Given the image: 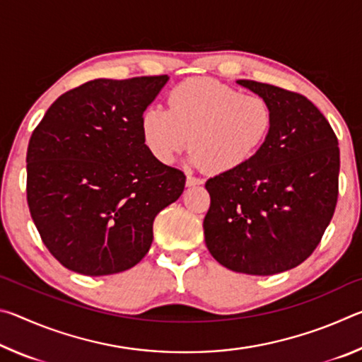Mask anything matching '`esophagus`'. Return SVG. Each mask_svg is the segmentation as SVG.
<instances>
[{
    "mask_svg": "<svg viewBox=\"0 0 362 362\" xmlns=\"http://www.w3.org/2000/svg\"><path fill=\"white\" fill-rule=\"evenodd\" d=\"M203 183V179H199V177H194L192 174H187V185L188 187H193V185H201Z\"/></svg>",
    "mask_w": 362,
    "mask_h": 362,
    "instance_id": "34e87169",
    "label": "esophagus"
}]
</instances>
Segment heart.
<instances>
[{"label": "heart", "instance_id": "heart-1", "mask_svg": "<svg viewBox=\"0 0 362 362\" xmlns=\"http://www.w3.org/2000/svg\"><path fill=\"white\" fill-rule=\"evenodd\" d=\"M273 118L265 97L243 94L212 78H193L170 90L168 110H145L142 134L159 163H173L189 137V161L207 164L214 174H230L259 153Z\"/></svg>", "mask_w": 362, "mask_h": 362}]
</instances>
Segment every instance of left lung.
<instances>
[{
	"instance_id": "obj_1",
	"label": "left lung",
	"mask_w": 362,
	"mask_h": 362,
	"mask_svg": "<svg viewBox=\"0 0 362 362\" xmlns=\"http://www.w3.org/2000/svg\"><path fill=\"white\" fill-rule=\"evenodd\" d=\"M236 83L272 103L273 127L246 166L206 182L204 241L231 272L272 276L308 259L330 223L339 140L306 97L249 79Z\"/></svg>"
}]
</instances>
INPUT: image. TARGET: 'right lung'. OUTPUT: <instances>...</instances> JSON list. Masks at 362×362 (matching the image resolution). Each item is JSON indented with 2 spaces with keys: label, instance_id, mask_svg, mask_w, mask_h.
I'll list each match as a JSON object with an SVG mask.
<instances>
[{
  "label": "right lung",
  "instance_id": "right-lung-1",
  "mask_svg": "<svg viewBox=\"0 0 362 362\" xmlns=\"http://www.w3.org/2000/svg\"><path fill=\"white\" fill-rule=\"evenodd\" d=\"M168 75L94 79L52 103L27 150V201L42 243L71 272H126L153 222L185 188L182 170L145 145L142 116Z\"/></svg>",
  "mask_w": 362,
  "mask_h": 362
}]
</instances>
